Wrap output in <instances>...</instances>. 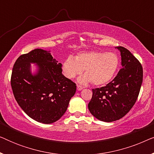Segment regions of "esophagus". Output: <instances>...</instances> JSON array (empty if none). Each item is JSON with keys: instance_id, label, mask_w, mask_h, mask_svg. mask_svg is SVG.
Wrapping results in <instances>:
<instances>
[{"instance_id": "34e87169", "label": "esophagus", "mask_w": 154, "mask_h": 154, "mask_svg": "<svg viewBox=\"0 0 154 154\" xmlns=\"http://www.w3.org/2000/svg\"><path fill=\"white\" fill-rule=\"evenodd\" d=\"M83 86H81V85H77V90H83Z\"/></svg>"}]
</instances>
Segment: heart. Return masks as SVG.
<instances>
[{"mask_svg": "<svg viewBox=\"0 0 154 154\" xmlns=\"http://www.w3.org/2000/svg\"><path fill=\"white\" fill-rule=\"evenodd\" d=\"M119 64V57L114 52L91 51L78 54L74 60L67 57L63 62L62 71L67 79H73L84 71L85 76L80 79V83L91 81L100 85L112 79Z\"/></svg>", "mask_w": 154, "mask_h": 154, "instance_id": "heart-1", "label": "heart"}]
</instances>
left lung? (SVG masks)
<instances>
[{
    "label": "left lung",
    "mask_w": 154,
    "mask_h": 154,
    "mask_svg": "<svg viewBox=\"0 0 154 154\" xmlns=\"http://www.w3.org/2000/svg\"><path fill=\"white\" fill-rule=\"evenodd\" d=\"M121 64L116 76L106 86L92 89L88 109L97 119L104 122L119 120L135 104L143 80V69L137 59L128 49L118 46Z\"/></svg>",
    "instance_id": "8db88e82"
}]
</instances>
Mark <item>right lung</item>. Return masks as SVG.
I'll list each match as a JSON object with an SVG mask.
<instances>
[{
  "mask_svg": "<svg viewBox=\"0 0 154 154\" xmlns=\"http://www.w3.org/2000/svg\"><path fill=\"white\" fill-rule=\"evenodd\" d=\"M30 63H37L36 75L30 73ZM62 71V64L42 49L31 50L16 60L10 80L12 92L18 104L31 119L50 124L66 112L76 85Z\"/></svg>",
  "mask_w": 154,
  "mask_h": 154,
  "instance_id": "right-lung-1",
  "label": "right lung"
}]
</instances>
